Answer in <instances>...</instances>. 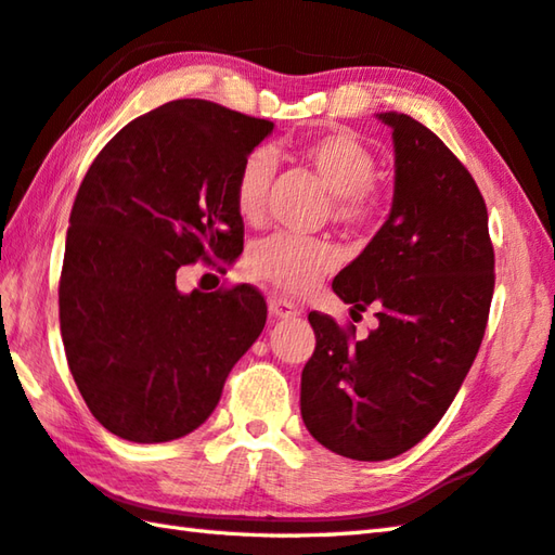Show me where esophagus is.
<instances>
[{
    "instance_id": "1",
    "label": "esophagus",
    "mask_w": 555,
    "mask_h": 555,
    "mask_svg": "<svg viewBox=\"0 0 555 555\" xmlns=\"http://www.w3.org/2000/svg\"><path fill=\"white\" fill-rule=\"evenodd\" d=\"M269 312L274 314V317H279V320H288V317L300 314V310L296 308V305H293L286 298H271L269 300Z\"/></svg>"
}]
</instances>
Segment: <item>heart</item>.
<instances>
[{"mask_svg": "<svg viewBox=\"0 0 555 555\" xmlns=\"http://www.w3.org/2000/svg\"><path fill=\"white\" fill-rule=\"evenodd\" d=\"M300 157L334 193L332 217L338 223L364 229L382 217L384 195L374 185L376 157L358 135L336 131L310 138L300 145ZM274 173L276 162L269 150L257 147L243 157L233 179V203L245 221L257 223L264 217ZM245 267L250 276L298 296L336 267V250L322 238L281 231L257 241Z\"/></svg>", "mask_w": 555, "mask_h": 555, "instance_id": "1", "label": "heart"}]
</instances>
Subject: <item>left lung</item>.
Wrapping results in <instances>:
<instances>
[{"label":"left lung","mask_w":555,"mask_h":555,"mask_svg":"<svg viewBox=\"0 0 555 555\" xmlns=\"http://www.w3.org/2000/svg\"><path fill=\"white\" fill-rule=\"evenodd\" d=\"M379 119L393 128V207L334 279L336 296L374 308L379 326L358 340L352 324L310 312L317 346L300 379L305 427L352 460L396 457L439 424L477 358L496 281L473 173L412 116Z\"/></svg>","instance_id":"left-lung-1"}]
</instances>
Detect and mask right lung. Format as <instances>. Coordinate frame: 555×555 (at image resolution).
<instances>
[{
  "label": "right lung",
  "instance_id": "add662e5",
  "mask_svg": "<svg viewBox=\"0 0 555 555\" xmlns=\"http://www.w3.org/2000/svg\"><path fill=\"white\" fill-rule=\"evenodd\" d=\"M274 124L173 100L126 124L82 179L68 217L59 326L68 370L104 429L135 443L191 434L262 334L264 296L176 288V271L243 250L233 179Z\"/></svg>",
  "mask_w": 555,
  "mask_h": 555
}]
</instances>
